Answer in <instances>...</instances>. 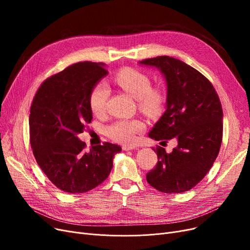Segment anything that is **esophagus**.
Segmentation results:
<instances>
[{"mask_svg": "<svg viewBox=\"0 0 250 250\" xmlns=\"http://www.w3.org/2000/svg\"><path fill=\"white\" fill-rule=\"evenodd\" d=\"M122 148H123L124 151H129V150L136 149V147H135V146H132V145H130V146H129V145H124Z\"/></svg>", "mask_w": 250, "mask_h": 250, "instance_id": "esophagus-1", "label": "esophagus"}]
</instances>
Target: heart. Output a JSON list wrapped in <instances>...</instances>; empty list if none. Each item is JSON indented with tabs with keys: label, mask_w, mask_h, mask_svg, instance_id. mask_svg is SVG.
<instances>
[{
	"label": "heart",
	"mask_w": 250,
	"mask_h": 250,
	"mask_svg": "<svg viewBox=\"0 0 250 250\" xmlns=\"http://www.w3.org/2000/svg\"><path fill=\"white\" fill-rule=\"evenodd\" d=\"M115 83L127 94L137 99L139 109L150 117L159 115L166 102L164 92L159 88L152 87L148 75L139 70L126 68L114 76ZM109 97L107 85L99 82L92 88L89 94V106L92 112L100 115L104 113ZM145 128L140 120H118L105 127V134L115 142L132 144L138 133Z\"/></svg>",
	"instance_id": "1"
}]
</instances>
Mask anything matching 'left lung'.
Returning <instances> with one entry per match:
<instances>
[{"mask_svg":"<svg viewBox=\"0 0 250 250\" xmlns=\"http://www.w3.org/2000/svg\"><path fill=\"white\" fill-rule=\"evenodd\" d=\"M140 62L160 69L167 83L166 111L149 137L161 143L175 139L178 144L171 153L154 148L158 162L146 179L161 192L188 191L206 176L219 154L223 137L220 98L202 73L180 60L161 56Z\"/></svg>","mask_w":250,"mask_h":250,"instance_id":"obj_1","label":"left lung"}]
</instances>
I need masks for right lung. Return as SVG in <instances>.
<instances>
[{
	"instance_id": "obj_1",
	"label": "right lung",
	"mask_w": 250,
	"mask_h": 250,
	"mask_svg": "<svg viewBox=\"0 0 250 250\" xmlns=\"http://www.w3.org/2000/svg\"><path fill=\"white\" fill-rule=\"evenodd\" d=\"M108 72L102 62H80L48 77L38 88L29 114V137L39 167L69 193L95 188L111 171L120 146L108 142L86 150L78 139L92 121L89 94Z\"/></svg>"
}]
</instances>
